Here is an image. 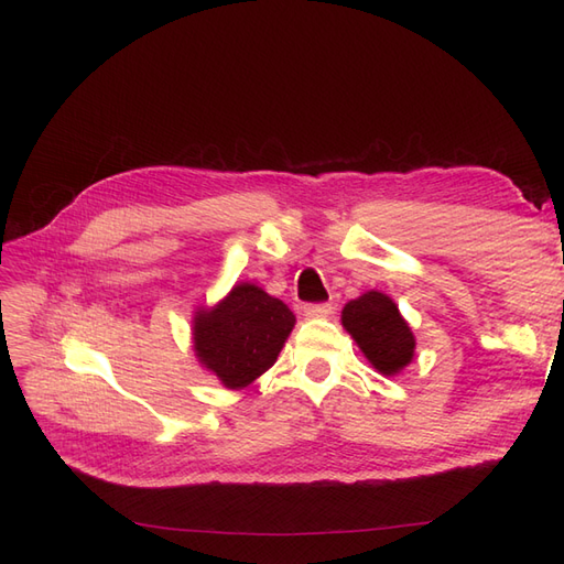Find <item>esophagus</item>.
<instances>
[{
  "mask_svg": "<svg viewBox=\"0 0 564 564\" xmlns=\"http://www.w3.org/2000/svg\"><path fill=\"white\" fill-rule=\"evenodd\" d=\"M332 303H305L303 305V315L308 319H319V317H329L332 315Z\"/></svg>",
  "mask_w": 564,
  "mask_h": 564,
  "instance_id": "obj_1",
  "label": "esophagus"
}]
</instances>
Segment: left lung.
Wrapping results in <instances>:
<instances>
[{
    "label": "left lung",
    "instance_id": "1",
    "mask_svg": "<svg viewBox=\"0 0 564 564\" xmlns=\"http://www.w3.org/2000/svg\"><path fill=\"white\" fill-rule=\"evenodd\" d=\"M340 319L367 355V360L381 373L392 377L412 362L414 334L406 327L398 305L386 294L367 292L350 301Z\"/></svg>",
    "mask_w": 564,
    "mask_h": 564
}]
</instances>
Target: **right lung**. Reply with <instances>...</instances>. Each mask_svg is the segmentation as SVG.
Masks as SVG:
<instances>
[{"label": "right lung", "mask_w": 564, "mask_h": 564, "mask_svg": "<svg viewBox=\"0 0 564 564\" xmlns=\"http://www.w3.org/2000/svg\"><path fill=\"white\" fill-rule=\"evenodd\" d=\"M294 313L253 284H237L214 311L195 317V350L228 388H245L275 365Z\"/></svg>", "instance_id": "1"}]
</instances>
